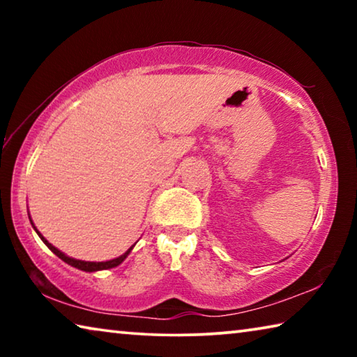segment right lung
I'll return each mask as SVG.
<instances>
[{
    "label": "right lung",
    "mask_w": 357,
    "mask_h": 357,
    "mask_svg": "<svg viewBox=\"0 0 357 357\" xmlns=\"http://www.w3.org/2000/svg\"><path fill=\"white\" fill-rule=\"evenodd\" d=\"M28 217H29V214H28ZM29 222H31V225H33V228H34V231L38 233V236L42 239V243H44L48 249H50L53 253H55V255L58 257V258H61L64 263H68V264H70L72 268H77V269H80V271H84V273H98V271H104V269H112V268H116V266H119L121 263L124 261L126 258L129 257V253L132 252V249H134L135 247V244L130 247V249L126 252V253H123V255L121 257H118V258H113V259H108V261H83V259H75V258H72V257H68L66 255V253H63L61 250H58L55 245H52L50 243H48V241L42 236V234L39 233V229L34 227V223H33V220H31V217H29Z\"/></svg>",
    "instance_id": "add662e5"
}]
</instances>
